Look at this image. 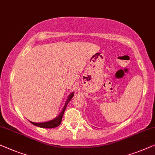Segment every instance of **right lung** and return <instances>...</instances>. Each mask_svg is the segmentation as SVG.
Returning a JSON list of instances; mask_svg holds the SVG:
<instances>
[{
    "label": "right lung",
    "instance_id": "1",
    "mask_svg": "<svg viewBox=\"0 0 155 155\" xmlns=\"http://www.w3.org/2000/svg\"><path fill=\"white\" fill-rule=\"evenodd\" d=\"M73 96H74V92H71V93L70 94V96H69L68 100H67V101H66L65 105H64L63 110H62L61 114H60L58 116L56 117V118H55L54 120H52L48 121V122H41V123H35V122H31V121H30V122H31V123L33 124V125L38 126V127H41V128H49V129H51V128H55V127H56L59 126L60 124H61V122H62V118H63L64 110H65L67 105H68L69 101L71 100V99L73 97Z\"/></svg>",
    "mask_w": 155,
    "mask_h": 155
}]
</instances>
